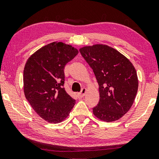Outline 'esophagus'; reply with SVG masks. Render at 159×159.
<instances>
[{
  "label": "esophagus",
  "mask_w": 159,
  "mask_h": 159,
  "mask_svg": "<svg viewBox=\"0 0 159 159\" xmlns=\"http://www.w3.org/2000/svg\"><path fill=\"white\" fill-rule=\"evenodd\" d=\"M87 93V89L86 88H82L81 92L80 93H78V98H83L84 95H85Z\"/></svg>",
  "instance_id": "34e87169"
}]
</instances>
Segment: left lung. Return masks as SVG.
<instances>
[{"label":"left lung","instance_id":"left-lung-1","mask_svg":"<svg viewBox=\"0 0 159 159\" xmlns=\"http://www.w3.org/2000/svg\"><path fill=\"white\" fill-rule=\"evenodd\" d=\"M99 85L100 100L93 108L100 120L121 119L132 107L138 93V78L133 64L117 50L103 44L80 48Z\"/></svg>","mask_w":159,"mask_h":159}]
</instances>
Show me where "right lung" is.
Wrapping results in <instances>:
<instances>
[{"label":"right lung","instance_id":"1","mask_svg":"<svg viewBox=\"0 0 159 159\" xmlns=\"http://www.w3.org/2000/svg\"><path fill=\"white\" fill-rule=\"evenodd\" d=\"M78 53L72 45L56 41L38 49L26 61L25 95L36 114L48 122H61L75 104L63 85L65 65Z\"/></svg>","mask_w":159,"mask_h":159}]
</instances>
